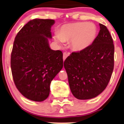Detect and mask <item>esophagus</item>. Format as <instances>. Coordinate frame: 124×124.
<instances>
[{
	"label": "esophagus",
	"mask_w": 124,
	"mask_h": 124,
	"mask_svg": "<svg viewBox=\"0 0 124 124\" xmlns=\"http://www.w3.org/2000/svg\"><path fill=\"white\" fill-rule=\"evenodd\" d=\"M69 56V54L66 53V52H63V61L66 59V58L68 57V56Z\"/></svg>",
	"instance_id": "obj_1"
}]
</instances>
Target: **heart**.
Returning <instances> with one entry per match:
<instances>
[{"label": "heart", "mask_w": 124, "mask_h": 124, "mask_svg": "<svg viewBox=\"0 0 124 124\" xmlns=\"http://www.w3.org/2000/svg\"><path fill=\"white\" fill-rule=\"evenodd\" d=\"M98 29L94 24L88 22H77L64 24L54 39L62 44L70 40V46L73 51L80 52L89 48L97 35Z\"/></svg>", "instance_id": "obj_1"}]
</instances>
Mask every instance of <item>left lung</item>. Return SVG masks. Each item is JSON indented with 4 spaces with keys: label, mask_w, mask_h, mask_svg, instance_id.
Segmentation results:
<instances>
[{
    "label": "left lung",
    "mask_w": 124,
    "mask_h": 124,
    "mask_svg": "<svg viewBox=\"0 0 124 124\" xmlns=\"http://www.w3.org/2000/svg\"><path fill=\"white\" fill-rule=\"evenodd\" d=\"M89 48L74 52L64 61L71 92L76 99L96 97L107 86L114 65V45L104 25Z\"/></svg>",
    "instance_id": "left-lung-1"
}]
</instances>
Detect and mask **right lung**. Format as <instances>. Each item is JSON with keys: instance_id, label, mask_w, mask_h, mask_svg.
I'll return each mask as SVG.
<instances>
[{"instance_id": "1", "label": "right lung", "mask_w": 124, "mask_h": 124, "mask_svg": "<svg viewBox=\"0 0 124 124\" xmlns=\"http://www.w3.org/2000/svg\"><path fill=\"white\" fill-rule=\"evenodd\" d=\"M54 20L35 18L28 21L16 37L11 54V69L18 90L27 99H47L50 84L63 68L62 51L49 47Z\"/></svg>"}]
</instances>
